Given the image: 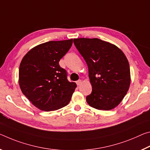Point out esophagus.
I'll return each instance as SVG.
<instances>
[{
  "label": "esophagus",
  "instance_id": "esophagus-1",
  "mask_svg": "<svg viewBox=\"0 0 150 150\" xmlns=\"http://www.w3.org/2000/svg\"><path fill=\"white\" fill-rule=\"evenodd\" d=\"M76 84H77L78 86H80L81 84H82V80H78L76 82Z\"/></svg>",
  "mask_w": 150,
  "mask_h": 150
}]
</instances>
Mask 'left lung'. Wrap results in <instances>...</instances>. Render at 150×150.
Masks as SVG:
<instances>
[{
    "label": "left lung",
    "mask_w": 150,
    "mask_h": 150,
    "mask_svg": "<svg viewBox=\"0 0 150 150\" xmlns=\"http://www.w3.org/2000/svg\"><path fill=\"white\" fill-rule=\"evenodd\" d=\"M74 43L88 67L92 91L86 96L88 104L100 110L116 108L130 85L126 56L116 45L98 38H74Z\"/></svg>",
    "instance_id": "1"
}]
</instances>
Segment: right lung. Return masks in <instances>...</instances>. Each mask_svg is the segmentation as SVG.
I'll use <instances>...</instances> for the list:
<instances>
[{
    "label": "right lung",
    "instance_id": "obj_1",
    "mask_svg": "<svg viewBox=\"0 0 150 150\" xmlns=\"http://www.w3.org/2000/svg\"><path fill=\"white\" fill-rule=\"evenodd\" d=\"M73 40L49 41L35 46L24 56L19 67L22 92L34 106L50 112L70 102L76 84L67 79L59 61L72 45Z\"/></svg>",
    "mask_w": 150,
    "mask_h": 150
}]
</instances>
